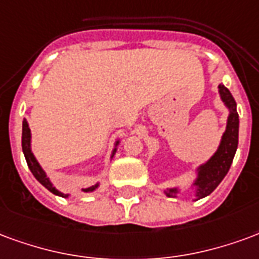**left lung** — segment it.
I'll list each match as a JSON object with an SVG mask.
<instances>
[{"label":"left lung","instance_id":"8db88e82","mask_svg":"<svg viewBox=\"0 0 259 259\" xmlns=\"http://www.w3.org/2000/svg\"><path fill=\"white\" fill-rule=\"evenodd\" d=\"M218 88H220L221 99L229 109V116L226 122V130L222 135L217 152L207 163L201 164L197 168V178L193 182V186L196 188V200L203 199L209 193H212L215 188L222 182V179L225 178L232 165L239 143V114L236 110V102L225 85L221 84ZM178 192L179 190L177 188H172V189H167L164 193L168 197H177Z\"/></svg>","mask_w":259,"mask_h":259}]
</instances>
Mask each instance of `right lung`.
I'll list each match as a JSON object with an SVG mask.
<instances>
[{
	"mask_svg": "<svg viewBox=\"0 0 259 259\" xmlns=\"http://www.w3.org/2000/svg\"><path fill=\"white\" fill-rule=\"evenodd\" d=\"M117 145H118V141L116 142V148L113 149L111 157H113L114 153H116ZM22 149H23V154L24 157H26V161H27V165H29L30 171H31V174L35 177V179L38 181L39 184L42 185V186H45L47 189L50 190L51 193L56 194V196H60V197H67L69 194L62 193V192H59L56 188H54V185L51 184L50 178L47 177L45 171L41 168V165L38 164V161L34 157L33 152H31V134H30L29 122L26 121V118L23 120V128H22ZM98 186H99V184L94 185V186H90V188H85V189H82V192H94Z\"/></svg>",
	"mask_w": 259,
	"mask_h": 259,
	"instance_id": "add662e5",
	"label": "right lung"
}]
</instances>
